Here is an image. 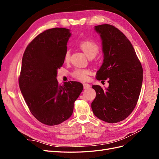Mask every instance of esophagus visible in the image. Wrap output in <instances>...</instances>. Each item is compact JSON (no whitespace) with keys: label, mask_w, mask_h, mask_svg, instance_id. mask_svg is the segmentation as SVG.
I'll use <instances>...</instances> for the list:
<instances>
[{"label":"esophagus","mask_w":159,"mask_h":159,"mask_svg":"<svg viewBox=\"0 0 159 159\" xmlns=\"http://www.w3.org/2000/svg\"><path fill=\"white\" fill-rule=\"evenodd\" d=\"M90 87H91V85L89 84H85V83L84 84V89H89Z\"/></svg>","instance_id":"34e87169"}]
</instances>
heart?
<instances>
[{
    "label": "heart",
    "instance_id": "obj_1",
    "mask_svg": "<svg viewBox=\"0 0 159 159\" xmlns=\"http://www.w3.org/2000/svg\"><path fill=\"white\" fill-rule=\"evenodd\" d=\"M80 49L84 52V54L88 57H95L96 54L99 52V47L96 43L92 40H84L81 42L79 44ZM70 54L69 51H67L64 56L65 61L68 62L70 60ZM89 71L87 70H75L73 76L76 79L85 81L88 79V75L89 74Z\"/></svg>",
    "mask_w": 159,
    "mask_h": 159
}]
</instances>
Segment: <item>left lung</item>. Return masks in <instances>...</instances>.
Here are the masks:
<instances>
[{
  "instance_id": "obj_1",
  "label": "left lung",
  "mask_w": 159,
  "mask_h": 159,
  "mask_svg": "<svg viewBox=\"0 0 159 159\" xmlns=\"http://www.w3.org/2000/svg\"><path fill=\"white\" fill-rule=\"evenodd\" d=\"M102 41L103 62L96 74L98 80H107L109 87L92 85L96 97L91 103L94 115L109 123L121 121L135 107L142 87L143 71L133 45L117 28L95 26Z\"/></svg>"
}]
</instances>
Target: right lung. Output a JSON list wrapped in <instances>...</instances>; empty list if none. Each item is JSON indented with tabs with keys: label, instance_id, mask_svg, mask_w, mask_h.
<instances>
[{
	"label": "right lung",
	"instance_id": "obj_1",
	"mask_svg": "<svg viewBox=\"0 0 159 159\" xmlns=\"http://www.w3.org/2000/svg\"><path fill=\"white\" fill-rule=\"evenodd\" d=\"M69 29L54 28L38 34L23 54L19 86L34 117L47 125H56L68 119L75 101L84 86L78 81L60 85L57 70L63 65Z\"/></svg>",
	"mask_w": 159,
	"mask_h": 159
}]
</instances>
